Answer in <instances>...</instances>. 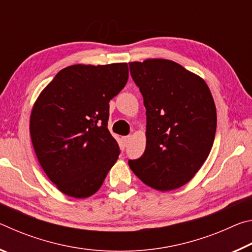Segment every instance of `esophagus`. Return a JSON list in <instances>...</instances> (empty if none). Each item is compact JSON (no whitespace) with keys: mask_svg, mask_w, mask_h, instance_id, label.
<instances>
[{"mask_svg":"<svg viewBox=\"0 0 252 252\" xmlns=\"http://www.w3.org/2000/svg\"><path fill=\"white\" fill-rule=\"evenodd\" d=\"M130 140H131V136H130V135L123 136V143H125V146H126V147L127 146V144H129V142H130Z\"/></svg>","mask_w":252,"mask_h":252,"instance_id":"obj_1","label":"esophagus"}]
</instances>
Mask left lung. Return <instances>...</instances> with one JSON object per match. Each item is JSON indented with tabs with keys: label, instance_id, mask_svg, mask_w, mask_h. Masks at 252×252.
I'll return each instance as SVG.
<instances>
[{
	"label": "left lung",
	"instance_id": "1",
	"mask_svg": "<svg viewBox=\"0 0 252 252\" xmlns=\"http://www.w3.org/2000/svg\"><path fill=\"white\" fill-rule=\"evenodd\" d=\"M129 65L147 109L146 151L129 160V167L153 189H178L194 177L211 151L217 129L212 94L202 78L171 60Z\"/></svg>",
	"mask_w": 252,
	"mask_h": 252
}]
</instances>
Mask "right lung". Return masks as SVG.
<instances>
[{
  "label": "right lung",
  "instance_id": "1",
  "mask_svg": "<svg viewBox=\"0 0 252 252\" xmlns=\"http://www.w3.org/2000/svg\"><path fill=\"white\" fill-rule=\"evenodd\" d=\"M127 63L62 69L34 102L30 134L37 160L72 198L100 189L120 153L108 129L109 102L127 82Z\"/></svg>",
  "mask_w": 252,
  "mask_h": 252
}]
</instances>
